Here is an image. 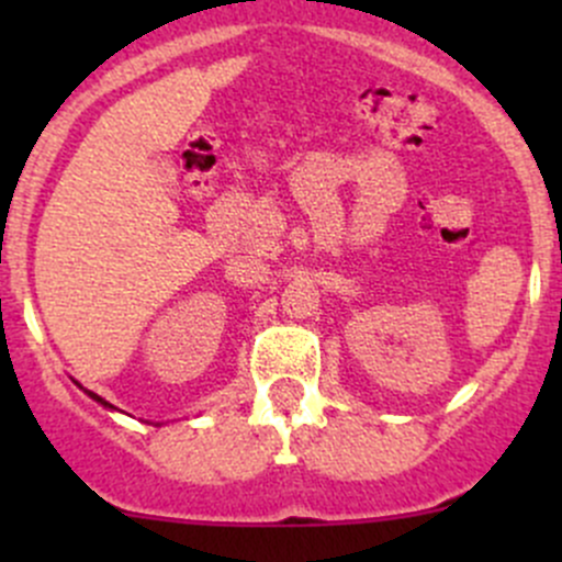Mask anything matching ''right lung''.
<instances>
[{
    "label": "right lung",
    "instance_id": "1",
    "mask_svg": "<svg viewBox=\"0 0 562 562\" xmlns=\"http://www.w3.org/2000/svg\"><path fill=\"white\" fill-rule=\"evenodd\" d=\"M87 394H89V396H92V400H94V402H100V405H103V407H111V411H113V405H108V402L103 400V396H98V394H94V391H87Z\"/></svg>",
    "mask_w": 562,
    "mask_h": 562
}]
</instances>
